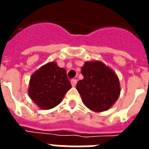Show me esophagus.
Returning <instances> with one entry per match:
<instances>
[{
    "mask_svg": "<svg viewBox=\"0 0 149 149\" xmlns=\"http://www.w3.org/2000/svg\"><path fill=\"white\" fill-rule=\"evenodd\" d=\"M77 80L76 79H71V84H72V86H76V85H77Z\"/></svg>",
    "mask_w": 149,
    "mask_h": 149,
    "instance_id": "34e87169",
    "label": "esophagus"
}]
</instances>
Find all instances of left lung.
I'll return each instance as SVG.
<instances>
[{"label": "left lung", "instance_id": "obj_1", "mask_svg": "<svg viewBox=\"0 0 149 149\" xmlns=\"http://www.w3.org/2000/svg\"><path fill=\"white\" fill-rule=\"evenodd\" d=\"M84 79L77 84V90L84 104L92 111L108 110L120 95L118 77L103 63L88 62L81 68Z\"/></svg>", "mask_w": 149, "mask_h": 149}]
</instances>
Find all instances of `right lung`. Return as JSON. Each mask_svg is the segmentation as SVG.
<instances>
[{
  "mask_svg": "<svg viewBox=\"0 0 149 149\" xmlns=\"http://www.w3.org/2000/svg\"><path fill=\"white\" fill-rule=\"evenodd\" d=\"M71 87L66 70L49 63L31 76L29 94L41 109L49 110L57 106Z\"/></svg>",
  "mask_w": 149,
  "mask_h": 149,
  "instance_id": "add662e5",
  "label": "right lung"
}]
</instances>
